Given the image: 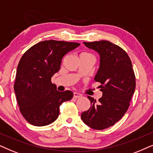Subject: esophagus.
Returning <instances> with one entry per match:
<instances>
[{
	"label": "esophagus",
	"mask_w": 153,
	"mask_h": 153,
	"mask_svg": "<svg viewBox=\"0 0 153 153\" xmlns=\"http://www.w3.org/2000/svg\"><path fill=\"white\" fill-rule=\"evenodd\" d=\"M81 97L80 94H79L78 92H73V97L74 98H79Z\"/></svg>",
	"instance_id": "34e87169"
}]
</instances>
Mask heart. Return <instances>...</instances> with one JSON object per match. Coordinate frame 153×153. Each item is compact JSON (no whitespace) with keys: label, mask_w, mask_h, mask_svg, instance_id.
I'll return each mask as SVG.
<instances>
[{"label":"heart","mask_w":153,"mask_h":153,"mask_svg":"<svg viewBox=\"0 0 153 153\" xmlns=\"http://www.w3.org/2000/svg\"><path fill=\"white\" fill-rule=\"evenodd\" d=\"M80 55H90V54H88V53H85V52H84V53H82V54H81Z\"/></svg>","instance_id":"b5f03b06"}]
</instances>
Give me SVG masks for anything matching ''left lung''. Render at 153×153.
I'll return each instance as SVG.
<instances>
[{
  "label": "left lung",
  "mask_w": 153,
  "mask_h": 153,
  "mask_svg": "<svg viewBox=\"0 0 153 153\" xmlns=\"http://www.w3.org/2000/svg\"><path fill=\"white\" fill-rule=\"evenodd\" d=\"M84 44L100 55L94 80L101 83L103 96L97 105L88 96L91 107L81 114V119L89 127L102 130L115 125L127 112L135 91V75L129 56L120 47L108 40Z\"/></svg>",
  "instance_id": "obj_1"
}]
</instances>
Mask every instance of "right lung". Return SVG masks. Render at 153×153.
I'll return each mask as SVG.
<instances>
[{
  "mask_svg": "<svg viewBox=\"0 0 153 153\" xmlns=\"http://www.w3.org/2000/svg\"><path fill=\"white\" fill-rule=\"evenodd\" d=\"M80 45L44 40L30 48L22 56L14 89L19 111L30 125L42 127L52 123L59 115L61 104L73 98L71 91L56 90L51 78L59 71L63 56Z\"/></svg>",
  "mask_w": 153,
  "mask_h": 153,
  "instance_id": "add662e5",
  "label": "right lung"
}]
</instances>
